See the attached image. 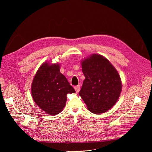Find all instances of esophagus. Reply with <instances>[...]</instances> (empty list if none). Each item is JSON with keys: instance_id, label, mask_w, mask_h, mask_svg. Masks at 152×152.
I'll return each instance as SVG.
<instances>
[{"instance_id": "esophagus-1", "label": "esophagus", "mask_w": 152, "mask_h": 152, "mask_svg": "<svg viewBox=\"0 0 152 152\" xmlns=\"http://www.w3.org/2000/svg\"><path fill=\"white\" fill-rule=\"evenodd\" d=\"M74 88H75L76 92L77 93H78V92H79V91H80V86L77 85V86H75Z\"/></svg>"}]
</instances>
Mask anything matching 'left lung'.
I'll use <instances>...</instances> for the list:
<instances>
[{"mask_svg": "<svg viewBox=\"0 0 152 152\" xmlns=\"http://www.w3.org/2000/svg\"><path fill=\"white\" fill-rule=\"evenodd\" d=\"M85 76L79 94L95 114L105 113L118 101L122 89L120 76L108 60L96 53L81 61Z\"/></svg>", "mask_w": 152, "mask_h": 152, "instance_id": "obj_1", "label": "left lung"}]
</instances>
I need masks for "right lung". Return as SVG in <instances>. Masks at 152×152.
I'll list each match as a JSON object with an SVG mask.
<instances>
[{"label":"right lung","mask_w":152,"mask_h":152,"mask_svg":"<svg viewBox=\"0 0 152 152\" xmlns=\"http://www.w3.org/2000/svg\"><path fill=\"white\" fill-rule=\"evenodd\" d=\"M75 92L66 77L60 73L58 63H42L31 85V95L36 104L50 115L60 113L66 105V95Z\"/></svg>","instance_id":"obj_1"}]
</instances>
